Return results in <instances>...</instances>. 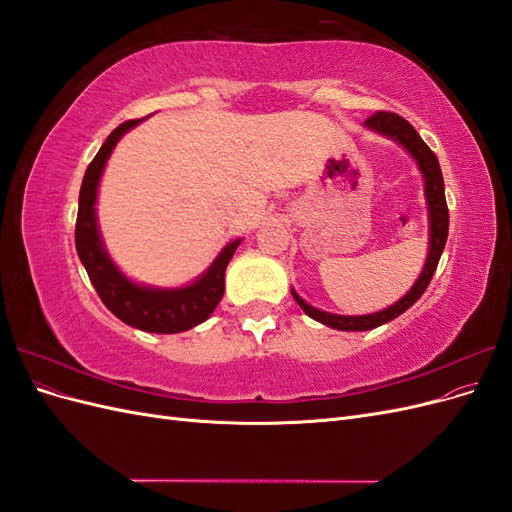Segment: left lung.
Returning a JSON list of instances; mask_svg holds the SVG:
<instances>
[{
	"instance_id": "8db88e82",
	"label": "left lung",
	"mask_w": 512,
	"mask_h": 512,
	"mask_svg": "<svg viewBox=\"0 0 512 512\" xmlns=\"http://www.w3.org/2000/svg\"><path fill=\"white\" fill-rule=\"evenodd\" d=\"M363 126L369 132H376L389 141L397 143L404 147L412 160L416 162L418 170L423 175V192H425V203H427V220H429V247H427V258L425 265L418 273L416 282L410 286V290L404 294V297L397 299L393 305L380 309V312L374 314H361V316H342V314H331L324 312V309H318L314 305H309L299 297V292L292 288V297L299 303L303 312L314 318L320 324H327L331 329L337 331H371L376 327H382V324L391 322L393 318L401 316L410 309L425 288L429 286L433 273H436V267L440 262V256L444 252L446 237H448V207H446V198H444V179H442V170L438 164L436 153H433L425 143L423 138L418 136V132L410 126V123L399 117L395 113H376L371 115Z\"/></svg>"
}]
</instances>
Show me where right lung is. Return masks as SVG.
I'll use <instances>...</instances> for the list:
<instances>
[{"label":"right lung","instance_id":"obj_1","mask_svg":"<svg viewBox=\"0 0 512 512\" xmlns=\"http://www.w3.org/2000/svg\"><path fill=\"white\" fill-rule=\"evenodd\" d=\"M145 119H134L117 126L108 134L96 158L87 166L79 194V215H76L74 237L76 252H79L83 267L100 294L102 303L121 322L130 324L134 329L170 335L194 329L196 324L205 322L213 314V309L224 297V273L241 239L226 243L211 265L185 286L162 288L141 284L134 282L132 277L117 267V262L106 250L98 224V188L115 145L121 141L123 134Z\"/></svg>","mask_w":512,"mask_h":512}]
</instances>
